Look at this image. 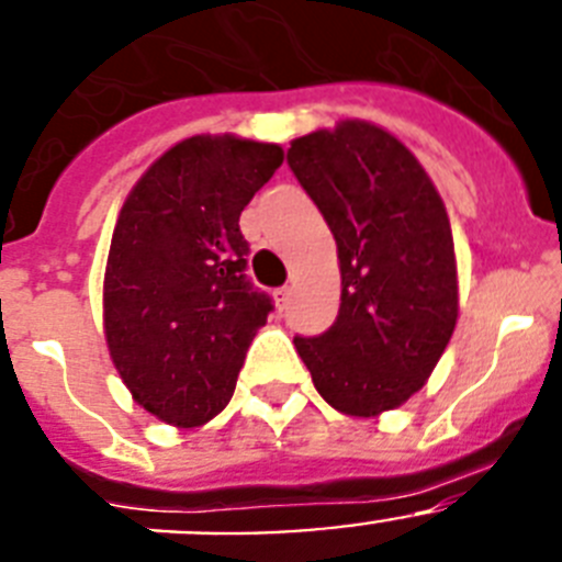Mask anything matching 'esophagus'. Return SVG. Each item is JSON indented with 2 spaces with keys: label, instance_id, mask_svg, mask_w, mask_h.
<instances>
[{
  "label": "esophagus",
  "instance_id": "1",
  "mask_svg": "<svg viewBox=\"0 0 562 562\" xmlns=\"http://www.w3.org/2000/svg\"><path fill=\"white\" fill-rule=\"evenodd\" d=\"M290 295H292V290H290V286H278V290L272 292V297H276L278 310H284V306H286V301H290Z\"/></svg>",
  "mask_w": 562,
  "mask_h": 562
}]
</instances>
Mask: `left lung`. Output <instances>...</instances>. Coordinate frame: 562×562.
<instances>
[{
	"mask_svg": "<svg viewBox=\"0 0 562 562\" xmlns=\"http://www.w3.org/2000/svg\"><path fill=\"white\" fill-rule=\"evenodd\" d=\"M292 173L337 241L340 310L317 337H295L317 394L349 416L414 396L459 317L453 233L425 168L394 134L342 121L292 140Z\"/></svg>",
	"mask_w": 562,
	"mask_h": 562,
	"instance_id": "left-lung-1",
	"label": "left lung"
}]
</instances>
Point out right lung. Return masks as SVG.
<instances>
[{
	"mask_svg": "<svg viewBox=\"0 0 562 562\" xmlns=\"http://www.w3.org/2000/svg\"><path fill=\"white\" fill-rule=\"evenodd\" d=\"M284 151L196 134L143 173L117 216L103 276L109 355L134 402L196 428L231 402L272 301L250 284L238 216Z\"/></svg>",
	"mask_w": 562,
	"mask_h": 562,
	"instance_id": "right-lung-1",
	"label": "right lung"
}]
</instances>
